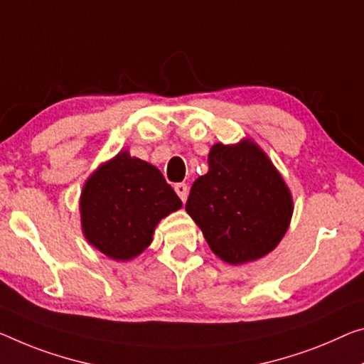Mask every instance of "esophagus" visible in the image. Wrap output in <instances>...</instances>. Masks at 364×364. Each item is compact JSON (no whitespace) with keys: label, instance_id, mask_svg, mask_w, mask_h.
Listing matches in <instances>:
<instances>
[{"label":"esophagus","instance_id":"1","mask_svg":"<svg viewBox=\"0 0 364 364\" xmlns=\"http://www.w3.org/2000/svg\"><path fill=\"white\" fill-rule=\"evenodd\" d=\"M174 190H176V193L178 195V198H181L182 201H186V200H187V195H188V187H187V183H176V186H174Z\"/></svg>","mask_w":364,"mask_h":364}]
</instances>
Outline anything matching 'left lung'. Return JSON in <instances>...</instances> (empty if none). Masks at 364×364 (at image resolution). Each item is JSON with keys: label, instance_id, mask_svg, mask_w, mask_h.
I'll return each instance as SVG.
<instances>
[{"label": "left lung", "instance_id": "1", "mask_svg": "<svg viewBox=\"0 0 364 364\" xmlns=\"http://www.w3.org/2000/svg\"><path fill=\"white\" fill-rule=\"evenodd\" d=\"M210 169L190 190L186 210L215 255L231 265L259 260L288 231L291 192L268 156L252 139L216 143Z\"/></svg>", "mask_w": 364, "mask_h": 364}]
</instances>
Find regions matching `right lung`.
<instances>
[{
  "label": "right lung",
  "mask_w": 364,
  "mask_h": 364,
  "mask_svg": "<svg viewBox=\"0 0 364 364\" xmlns=\"http://www.w3.org/2000/svg\"><path fill=\"white\" fill-rule=\"evenodd\" d=\"M181 206L159 169L120 151L100 164L82 187V232L104 255L127 262L148 247L158 223Z\"/></svg>",
  "instance_id": "add662e5"
}]
</instances>
